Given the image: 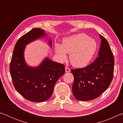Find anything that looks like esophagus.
Returning a JSON list of instances; mask_svg holds the SVG:
<instances>
[{
  "mask_svg": "<svg viewBox=\"0 0 123 123\" xmlns=\"http://www.w3.org/2000/svg\"><path fill=\"white\" fill-rule=\"evenodd\" d=\"M65 71H66V73H69L70 72V69L68 67H66L65 68Z\"/></svg>",
  "mask_w": 123,
  "mask_h": 123,
  "instance_id": "34e87169",
  "label": "esophagus"
}]
</instances>
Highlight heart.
Wrapping results in <instances>:
<instances>
[{"label": "heart", "instance_id": "obj_1", "mask_svg": "<svg viewBox=\"0 0 123 123\" xmlns=\"http://www.w3.org/2000/svg\"><path fill=\"white\" fill-rule=\"evenodd\" d=\"M97 45L88 35L79 34L63 38L62 44L56 43L55 49L61 61L67 60L69 54L70 63L76 67H84L88 64L97 50Z\"/></svg>", "mask_w": 123, "mask_h": 123}]
</instances>
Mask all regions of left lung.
Returning <instances> with one entry per match:
<instances>
[{"mask_svg":"<svg viewBox=\"0 0 123 123\" xmlns=\"http://www.w3.org/2000/svg\"><path fill=\"white\" fill-rule=\"evenodd\" d=\"M98 56L95 61L83 68L72 69L74 78L72 92L80 101L94 99L105 91L113 76L114 60L109 43L101 35Z\"/></svg>","mask_w":123,"mask_h":123,"instance_id":"left-lung-1","label":"left lung"}]
</instances>
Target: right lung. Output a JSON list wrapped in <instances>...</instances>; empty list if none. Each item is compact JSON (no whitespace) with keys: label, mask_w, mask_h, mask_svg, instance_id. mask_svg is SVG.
<instances>
[{"label":"right lung","mask_w":123,"mask_h":123,"mask_svg":"<svg viewBox=\"0 0 123 123\" xmlns=\"http://www.w3.org/2000/svg\"><path fill=\"white\" fill-rule=\"evenodd\" d=\"M47 37L44 30L34 28L17 42L10 66V72L16 91L25 98L32 102L48 100L53 92L56 82L65 73L63 64L45 57L38 66L31 67L24 59L26 45L37 39ZM48 44L50 48L52 41Z\"/></svg>","instance_id":"obj_1"}]
</instances>
